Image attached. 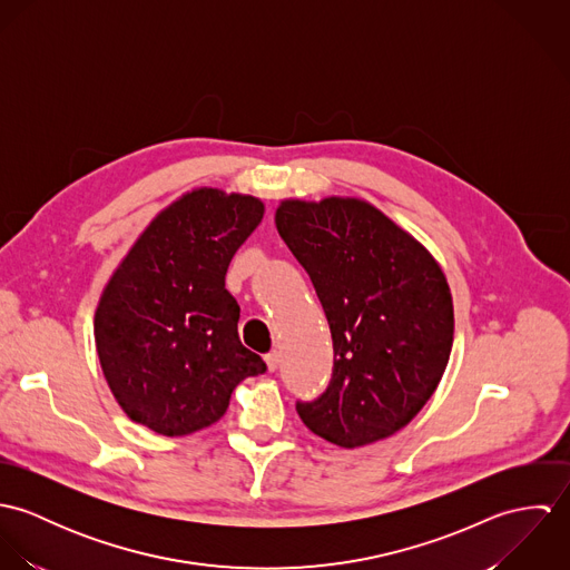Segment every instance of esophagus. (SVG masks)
Wrapping results in <instances>:
<instances>
[{
	"instance_id": "obj_1",
	"label": "esophagus",
	"mask_w": 570,
	"mask_h": 570,
	"mask_svg": "<svg viewBox=\"0 0 570 570\" xmlns=\"http://www.w3.org/2000/svg\"><path fill=\"white\" fill-rule=\"evenodd\" d=\"M265 364H267V368L274 373V371L278 368V364H281V353H278V351L267 353V355H265Z\"/></svg>"
}]
</instances>
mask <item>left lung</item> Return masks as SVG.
Here are the masks:
<instances>
[{"instance_id": "8db88e82", "label": "left lung", "mask_w": 570, "mask_h": 570, "mask_svg": "<svg viewBox=\"0 0 570 570\" xmlns=\"http://www.w3.org/2000/svg\"><path fill=\"white\" fill-rule=\"evenodd\" d=\"M276 228L309 274L333 340L325 393L296 402L303 423L340 448L395 434L450 360L454 307L439 263L360 199H287Z\"/></svg>"}]
</instances>
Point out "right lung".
Masks as SVG:
<instances>
[{"label":"right lung","mask_w":570,"mask_h":570,"mask_svg":"<svg viewBox=\"0 0 570 570\" xmlns=\"http://www.w3.org/2000/svg\"><path fill=\"white\" fill-rule=\"evenodd\" d=\"M263 219L249 195L199 188L163 210L105 287L96 351L122 410L164 436L224 416L245 377L267 371L239 340L226 272Z\"/></svg>","instance_id":"right-lung-1"}]
</instances>
